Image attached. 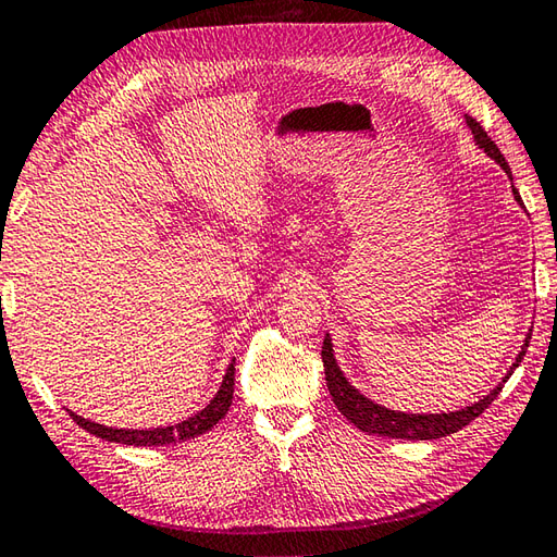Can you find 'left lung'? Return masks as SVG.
<instances>
[{"mask_svg":"<svg viewBox=\"0 0 557 557\" xmlns=\"http://www.w3.org/2000/svg\"><path fill=\"white\" fill-rule=\"evenodd\" d=\"M466 123H468V127L473 129V137L478 141V147L485 149L487 157H493L499 163V166L505 169L507 176L511 178V171L507 166L503 151H499L495 141L487 137L485 127L478 123V120H473L471 115H466ZM511 193H515V200L521 205L519 190L515 188V185H511ZM529 341H531V333L527 335L524 347H521L517 362L511 364L509 374L503 379V384L495 386L487 396H483L481 400L473 403V406L461 408V410H456V412H440V416H410V412L388 410L384 406H376L374 400L364 398L355 386H350V381L343 376L341 367H337L335 357H333V345H331V337L329 335L323 337L321 357H323V369H325V384H329L333 403L337 406V410H341L343 416L355 424L357 430L369 432V434H379V437L422 442V440H440V437H446V434L459 432V430L466 428L468 422H473L478 416H481V412L490 406V403H493L499 396V391H503L505 381L519 367L521 359H524Z\"/></svg>","mask_w":557,"mask_h":557,"instance_id":"left-lung-1","label":"left lung"}]
</instances>
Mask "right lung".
<instances>
[{
	"label": "right lung",
	"instance_id": "1",
	"mask_svg": "<svg viewBox=\"0 0 557 557\" xmlns=\"http://www.w3.org/2000/svg\"><path fill=\"white\" fill-rule=\"evenodd\" d=\"M234 398V362L228 364L224 381L216 396L210 400V406L200 410L198 416H193L188 420H183L178 424H171V428H154V430H115V428H106V424H96L91 420H84L82 416H74L70 412L72 420L84 428L86 432L96 434L106 442H117V444H135V446H163V444H176L183 440H193L198 434H205L207 430H212L216 422H220L228 406H232Z\"/></svg>",
	"mask_w": 557,
	"mask_h": 557
}]
</instances>
